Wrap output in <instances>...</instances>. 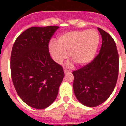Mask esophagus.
<instances>
[{
    "mask_svg": "<svg viewBox=\"0 0 126 126\" xmlns=\"http://www.w3.org/2000/svg\"><path fill=\"white\" fill-rule=\"evenodd\" d=\"M64 73H65V74H67V73H69V71H68V70H67V69H64Z\"/></svg>",
    "mask_w": 126,
    "mask_h": 126,
    "instance_id": "esophagus-1",
    "label": "esophagus"
}]
</instances>
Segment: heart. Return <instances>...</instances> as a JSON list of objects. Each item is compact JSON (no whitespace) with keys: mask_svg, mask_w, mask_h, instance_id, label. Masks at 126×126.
<instances>
[{"mask_svg":"<svg viewBox=\"0 0 126 126\" xmlns=\"http://www.w3.org/2000/svg\"><path fill=\"white\" fill-rule=\"evenodd\" d=\"M100 43V35L96 30H73L61 34L57 42L52 41L49 52L52 59L57 64H61L69 55L80 66L89 64L96 54ZM73 61L69 66L73 65Z\"/></svg>","mask_w":126,"mask_h":126,"instance_id":"heart-1","label":"heart"}]
</instances>
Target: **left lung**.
Here are the masks:
<instances>
[{
  "mask_svg": "<svg viewBox=\"0 0 126 126\" xmlns=\"http://www.w3.org/2000/svg\"><path fill=\"white\" fill-rule=\"evenodd\" d=\"M102 38L99 54L92 62L73 71V90L78 100L85 106L94 107L110 96L119 73V55L112 36L98 28Z\"/></svg>",
  "mask_w": 126,
  "mask_h": 126,
  "instance_id": "obj_1",
  "label": "left lung"
}]
</instances>
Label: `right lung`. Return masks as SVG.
<instances>
[{
  "label": "right lung",
  "instance_id": "add662e5",
  "mask_svg": "<svg viewBox=\"0 0 126 126\" xmlns=\"http://www.w3.org/2000/svg\"><path fill=\"white\" fill-rule=\"evenodd\" d=\"M59 28H30L17 37L12 48L13 84L22 100L34 109H45L55 101L64 77L63 68L51 58L48 49Z\"/></svg>",
  "mask_w": 126,
  "mask_h": 126
}]
</instances>
